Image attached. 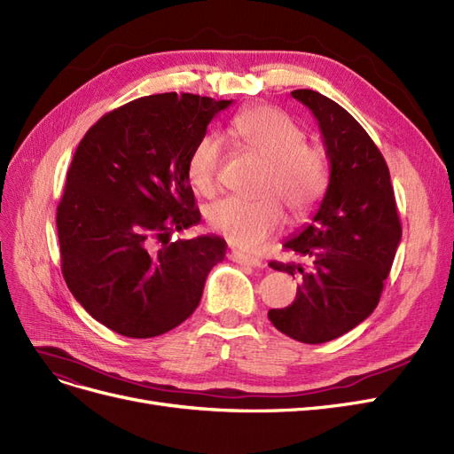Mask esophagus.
Returning <instances> with one entry per match:
<instances>
[{"label":"esophagus","instance_id":"esophagus-1","mask_svg":"<svg viewBox=\"0 0 454 454\" xmlns=\"http://www.w3.org/2000/svg\"><path fill=\"white\" fill-rule=\"evenodd\" d=\"M231 260L239 263V265H248V267H260L262 260L258 256H250L245 253H231Z\"/></svg>","mask_w":454,"mask_h":454}]
</instances>
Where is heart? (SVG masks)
<instances>
[{"instance_id": "1", "label": "heart", "mask_w": 454, "mask_h": 454, "mask_svg": "<svg viewBox=\"0 0 454 454\" xmlns=\"http://www.w3.org/2000/svg\"><path fill=\"white\" fill-rule=\"evenodd\" d=\"M228 134L241 147L265 160L256 200L226 196L207 209L213 230L231 245L258 248L284 223L282 204L294 218H305L325 196L329 166L324 151L305 144V132L286 114L271 106H254L233 117ZM221 166V140L206 134L192 147L187 177L200 194H213Z\"/></svg>"}]
</instances>
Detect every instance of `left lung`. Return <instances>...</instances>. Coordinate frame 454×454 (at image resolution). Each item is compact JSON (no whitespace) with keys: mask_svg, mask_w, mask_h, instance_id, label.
Segmentation results:
<instances>
[{"mask_svg":"<svg viewBox=\"0 0 454 454\" xmlns=\"http://www.w3.org/2000/svg\"><path fill=\"white\" fill-rule=\"evenodd\" d=\"M322 130L329 184L312 223L284 248L301 262H271L299 277L294 303L267 312L290 339L324 344L374 312L402 238L387 162L366 130L340 105L312 90H295Z\"/></svg>","mask_w":454,"mask_h":454,"instance_id":"8db88e82","label":"left lung"}]
</instances>
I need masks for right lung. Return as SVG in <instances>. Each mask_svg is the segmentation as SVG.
Wrapping results in <instances>:
<instances>
[{"instance_id":"right-lung-1","label":"right lung","mask_w":454,"mask_h":454,"mask_svg":"<svg viewBox=\"0 0 454 454\" xmlns=\"http://www.w3.org/2000/svg\"><path fill=\"white\" fill-rule=\"evenodd\" d=\"M231 100L160 93L105 114L76 147L56 226L61 273L97 322L151 339L196 310L216 236L170 241L201 221L187 177L192 147Z\"/></svg>"}]
</instances>
